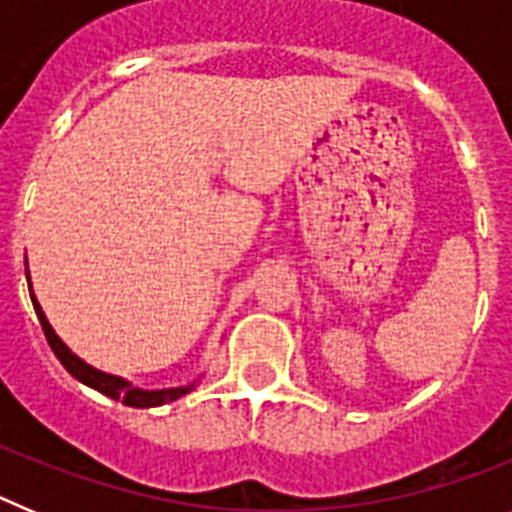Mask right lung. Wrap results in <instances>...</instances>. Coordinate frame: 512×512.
I'll list each match as a JSON object with an SVG mask.
<instances>
[{"label":"right lung","mask_w":512,"mask_h":512,"mask_svg":"<svg viewBox=\"0 0 512 512\" xmlns=\"http://www.w3.org/2000/svg\"><path fill=\"white\" fill-rule=\"evenodd\" d=\"M25 277H27V287H30V300H33L35 315H38L40 325H43V333H45V338H48V343H51L53 354L58 356V361H61L63 366H66V372H69L74 379H79L81 384H87V387H92V390L102 392V395L112 397V400L122 402V405H128V408H158V405H166V402L179 400V397H184L187 392H192L194 387H197V382H200V379H194V382H189V384H182V387H169V390H140V387H133L128 379L115 377V374H107V372H99V369L89 366L87 361H81L79 356H76L74 351H71V348L56 336L53 325L48 323V318H45V312H43V307H40L38 297L33 295V284H30L27 261H25Z\"/></svg>","instance_id":"1"}]
</instances>
